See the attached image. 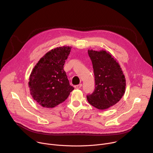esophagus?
Returning a JSON list of instances; mask_svg holds the SVG:
<instances>
[{
	"mask_svg": "<svg viewBox=\"0 0 153 153\" xmlns=\"http://www.w3.org/2000/svg\"><path fill=\"white\" fill-rule=\"evenodd\" d=\"M82 86V85L80 83V84H79V85H75V86H74V88H76V89H79V88H81Z\"/></svg>",
	"mask_w": 153,
	"mask_h": 153,
	"instance_id": "34e87169",
	"label": "esophagus"
}]
</instances>
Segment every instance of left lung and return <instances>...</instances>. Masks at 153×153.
Listing matches in <instances>:
<instances>
[{
  "label": "left lung",
  "mask_w": 153,
  "mask_h": 153,
  "mask_svg": "<svg viewBox=\"0 0 153 153\" xmlns=\"http://www.w3.org/2000/svg\"><path fill=\"white\" fill-rule=\"evenodd\" d=\"M93 63L96 88L86 96L87 100L99 110H106L116 104L124 95L126 79L119 63L105 50H88Z\"/></svg>",
  "instance_id": "left-lung-1"
}]
</instances>
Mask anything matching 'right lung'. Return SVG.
Wrapping results in <instances>:
<instances>
[{"mask_svg":"<svg viewBox=\"0 0 153 153\" xmlns=\"http://www.w3.org/2000/svg\"><path fill=\"white\" fill-rule=\"evenodd\" d=\"M71 49V47L63 46L47 52L31 73L28 82L30 94L43 107L56 106L66 100L74 89L63 70Z\"/></svg>","mask_w":153,"mask_h":153,"instance_id":"right-lung-1","label":"right lung"}]
</instances>
